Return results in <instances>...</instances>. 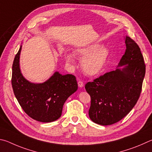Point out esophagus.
<instances>
[{
	"label": "esophagus",
	"instance_id": "obj_1",
	"mask_svg": "<svg viewBox=\"0 0 152 152\" xmlns=\"http://www.w3.org/2000/svg\"><path fill=\"white\" fill-rule=\"evenodd\" d=\"M78 86L79 87H83V86H84V83H83V82L82 81H81V80H79V81H78Z\"/></svg>",
	"mask_w": 152,
	"mask_h": 152
}]
</instances>
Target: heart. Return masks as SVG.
Instances as JSON below:
<instances>
[{"label": "heart", "instance_id": "1", "mask_svg": "<svg viewBox=\"0 0 152 152\" xmlns=\"http://www.w3.org/2000/svg\"><path fill=\"white\" fill-rule=\"evenodd\" d=\"M75 55L80 58L83 71L90 76L99 74L104 66L109 55V50L99 44H93L76 50ZM69 62L73 61V55L69 53L66 55Z\"/></svg>", "mask_w": 152, "mask_h": 152}]
</instances>
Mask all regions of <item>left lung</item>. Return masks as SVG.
<instances>
[{
	"mask_svg": "<svg viewBox=\"0 0 152 152\" xmlns=\"http://www.w3.org/2000/svg\"><path fill=\"white\" fill-rule=\"evenodd\" d=\"M126 50L119 61L121 69L105 73L85 88L91 97L90 119L95 124L108 126L126 117L139 99L145 73L140 48L129 37H126Z\"/></svg>",
	"mask_w": 152,
	"mask_h": 152,
	"instance_id": "1",
	"label": "left lung"
}]
</instances>
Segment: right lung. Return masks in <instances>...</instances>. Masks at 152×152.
<instances>
[{
    "label": "right lung",
    "mask_w": 152,
    "mask_h": 152,
    "mask_svg": "<svg viewBox=\"0 0 152 152\" xmlns=\"http://www.w3.org/2000/svg\"><path fill=\"white\" fill-rule=\"evenodd\" d=\"M21 46L12 64L13 92L24 111L32 119L51 122L61 115L65 101L77 89L76 77L71 74L54 75L42 83H32L23 77L19 67Z\"/></svg>",
    "instance_id": "obj_1"
}]
</instances>
